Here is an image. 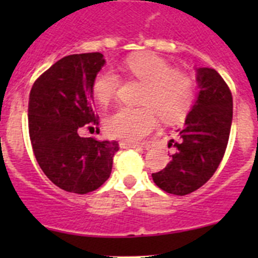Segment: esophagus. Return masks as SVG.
I'll use <instances>...</instances> for the list:
<instances>
[{
  "mask_svg": "<svg viewBox=\"0 0 258 258\" xmlns=\"http://www.w3.org/2000/svg\"><path fill=\"white\" fill-rule=\"evenodd\" d=\"M121 149H137V147H142L141 143H134V142H126V141H120L118 142Z\"/></svg>",
  "mask_w": 258,
  "mask_h": 258,
  "instance_id": "34e87169",
  "label": "esophagus"
}]
</instances>
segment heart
<instances>
[{
    "label": "heart",
    "instance_id": "heart-1",
    "mask_svg": "<svg viewBox=\"0 0 258 258\" xmlns=\"http://www.w3.org/2000/svg\"><path fill=\"white\" fill-rule=\"evenodd\" d=\"M121 68L145 84L142 107H120L107 117L106 129L121 140H142L157 124L175 122L187 115L195 101V83L187 74L173 71L168 61L152 52H141L127 58ZM118 88V76L109 68L99 71L92 83L95 101L108 104Z\"/></svg>",
    "mask_w": 258,
    "mask_h": 258
}]
</instances>
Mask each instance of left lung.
Wrapping results in <instances>:
<instances>
[{
    "label": "left lung",
    "instance_id": "left-lung-1",
    "mask_svg": "<svg viewBox=\"0 0 258 258\" xmlns=\"http://www.w3.org/2000/svg\"><path fill=\"white\" fill-rule=\"evenodd\" d=\"M197 101L178 129V142L163 170L152 173L155 183L169 194L187 195L206 183L217 170L229 142L232 95L217 71L198 67Z\"/></svg>",
    "mask_w": 258,
    "mask_h": 258
}]
</instances>
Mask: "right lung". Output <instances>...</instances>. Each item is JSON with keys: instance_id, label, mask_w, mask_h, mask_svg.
I'll list each match as a JSON object with an SVG mask.
<instances>
[{"instance_id": "right-lung-1", "label": "right lung", "mask_w": 258, "mask_h": 258, "mask_svg": "<svg viewBox=\"0 0 258 258\" xmlns=\"http://www.w3.org/2000/svg\"><path fill=\"white\" fill-rule=\"evenodd\" d=\"M106 60L101 52L61 58L32 86L28 126L32 149L47 178L61 190L88 194L108 179L116 141L80 136L97 126L92 83Z\"/></svg>"}]
</instances>
